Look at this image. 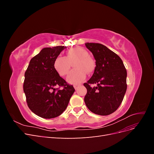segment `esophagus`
Wrapping results in <instances>:
<instances>
[{
	"label": "esophagus",
	"instance_id": "34e87169",
	"mask_svg": "<svg viewBox=\"0 0 154 154\" xmlns=\"http://www.w3.org/2000/svg\"><path fill=\"white\" fill-rule=\"evenodd\" d=\"M80 85H77V84H75V85H74V88H75V89H77V88H78V87H80Z\"/></svg>",
	"mask_w": 154,
	"mask_h": 154
}]
</instances>
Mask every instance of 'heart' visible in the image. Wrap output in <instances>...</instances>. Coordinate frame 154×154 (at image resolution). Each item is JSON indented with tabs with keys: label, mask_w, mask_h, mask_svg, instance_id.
Listing matches in <instances>:
<instances>
[{
	"label": "heart",
	"mask_w": 154,
	"mask_h": 154,
	"mask_svg": "<svg viewBox=\"0 0 154 154\" xmlns=\"http://www.w3.org/2000/svg\"><path fill=\"white\" fill-rule=\"evenodd\" d=\"M87 51L82 48H74L67 53L66 57H58L54 60V67L60 75L65 76L69 72L73 63L75 69L69 72L67 81L72 84L81 83L86 78V72L91 73L94 70L95 62L88 56Z\"/></svg>",
	"instance_id": "obj_1"
}]
</instances>
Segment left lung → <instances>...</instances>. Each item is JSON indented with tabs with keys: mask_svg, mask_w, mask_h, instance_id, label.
<instances>
[{
	"mask_svg": "<svg viewBox=\"0 0 154 154\" xmlns=\"http://www.w3.org/2000/svg\"><path fill=\"white\" fill-rule=\"evenodd\" d=\"M94 56L96 67L92 77L84 85L87 92L84 101L87 108L97 115L113 113L122 103L127 91V70L118 54L104 45L85 43ZM91 84H97L94 88Z\"/></svg>",
	"mask_w": 154,
	"mask_h": 154,
	"instance_id": "1",
	"label": "left lung"
}]
</instances>
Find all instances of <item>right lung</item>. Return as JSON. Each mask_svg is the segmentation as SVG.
Masks as SVG:
<instances>
[{
    "label": "right lung",
    "instance_id": "obj_1",
    "mask_svg": "<svg viewBox=\"0 0 154 154\" xmlns=\"http://www.w3.org/2000/svg\"><path fill=\"white\" fill-rule=\"evenodd\" d=\"M66 48L57 46L42 49L30 60L25 72L23 88L27 106L41 118L51 119L62 114L75 91L54 67V60Z\"/></svg>",
    "mask_w": 154,
    "mask_h": 154
}]
</instances>
